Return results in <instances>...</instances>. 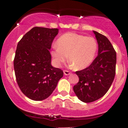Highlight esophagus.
Listing matches in <instances>:
<instances>
[{
	"instance_id": "1",
	"label": "esophagus",
	"mask_w": 128,
	"mask_h": 128,
	"mask_svg": "<svg viewBox=\"0 0 128 128\" xmlns=\"http://www.w3.org/2000/svg\"><path fill=\"white\" fill-rule=\"evenodd\" d=\"M64 74L65 76H68V75H70L71 74V72L69 70H64Z\"/></svg>"
}]
</instances>
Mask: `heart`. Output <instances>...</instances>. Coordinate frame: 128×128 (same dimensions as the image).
Instances as JSON below:
<instances>
[{"label": "heart", "instance_id": "obj_1", "mask_svg": "<svg viewBox=\"0 0 128 128\" xmlns=\"http://www.w3.org/2000/svg\"><path fill=\"white\" fill-rule=\"evenodd\" d=\"M97 49V42L93 37L68 33L58 40L51 54L57 66L65 62L69 55L73 66L77 69H83L94 61Z\"/></svg>", "mask_w": 128, "mask_h": 128}]
</instances>
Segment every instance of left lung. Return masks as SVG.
<instances>
[{"instance_id": "left-lung-1", "label": "left lung", "mask_w": 128, "mask_h": 128, "mask_svg": "<svg viewBox=\"0 0 128 128\" xmlns=\"http://www.w3.org/2000/svg\"><path fill=\"white\" fill-rule=\"evenodd\" d=\"M98 44V56L86 69L76 71L79 78L74 86L80 100L90 103L102 97L110 88L116 72V53L105 36L93 31Z\"/></svg>"}]
</instances>
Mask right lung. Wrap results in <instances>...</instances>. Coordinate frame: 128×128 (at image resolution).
Returning <instances> with one entry per match:
<instances>
[{
  "instance_id": "obj_1",
  "label": "right lung",
  "mask_w": 128,
  "mask_h": 128,
  "mask_svg": "<svg viewBox=\"0 0 128 128\" xmlns=\"http://www.w3.org/2000/svg\"><path fill=\"white\" fill-rule=\"evenodd\" d=\"M58 28L34 27L17 44L14 66L16 82L23 94L35 101L51 95L63 71L51 66L50 50Z\"/></svg>"
}]
</instances>
